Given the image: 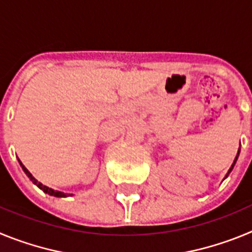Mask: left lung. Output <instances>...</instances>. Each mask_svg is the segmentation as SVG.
Instances as JSON below:
<instances>
[{
  "label": "left lung",
  "instance_id": "8db88e82",
  "mask_svg": "<svg viewBox=\"0 0 252 252\" xmlns=\"http://www.w3.org/2000/svg\"><path fill=\"white\" fill-rule=\"evenodd\" d=\"M239 155H240V149H239V151H237V155H236V158H235V160H233V162H232V165H231V168L228 169V171H227V174H226V177L224 178H227L228 177V174H230L231 171H232V169H233V166H235V164H236V161H237V158H239Z\"/></svg>",
  "mask_w": 252,
  "mask_h": 252
}]
</instances>
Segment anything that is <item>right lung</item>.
I'll return each instance as SVG.
<instances>
[{"mask_svg": "<svg viewBox=\"0 0 252 252\" xmlns=\"http://www.w3.org/2000/svg\"><path fill=\"white\" fill-rule=\"evenodd\" d=\"M19 162H20V165H21L22 170L25 171V174L28 175L29 178H30V180H31V182H32V183H34L35 186H37V187H39V188L41 189V190H43L44 193H48L49 195H53V197H59V198L68 197V195H73V194H66V193L59 192V190H54V189H51V188H49V187H46V186H44V184H41V183H40V182H37V180L35 179L34 177H32V174H31L30 171H29L28 169L25 168V166L22 165V162L20 161V160H19Z\"/></svg>", "mask_w": 252, "mask_h": 252, "instance_id": "1", "label": "right lung"}]
</instances>
